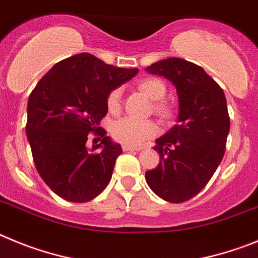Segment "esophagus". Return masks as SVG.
Instances as JSON below:
<instances>
[{"label": "esophagus", "mask_w": 258, "mask_h": 258, "mask_svg": "<svg viewBox=\"0 0 258 258\" xmlns=\"http://www.w3.org/2000/svg\"><path fill=\"white\" fill-rule=\"evenodd\" d=\"M123 152H132V150H140V146H132V145H122Z\"/></svg>", "instance_id": "34e87169"}]
</instances>
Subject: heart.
I'll return each mask as SVG.
<instances>
[{"mask_svg":"<svg viewBox=\"0 0 258 258\" xmlns=\"http://www.w3.org/2000/svg\"><path fill=\"white\" fill-rule=\"evenodd\" d=\"M139 90L150 100L155 101L153 109L154 113L161 118L171 117V108L167 104L162 103V100L166 95V86L158 78H145L139 83ZM120 96L122 91L119 89H115L110 92L108 97V109L110 112H115L119 109ZM157 134V126L152 120L148 119H136L132 117H124L115 120L112 126L113 138L124 145H139L146 139L153 138Z\"/></svg>","mask_w":258,"mask_h":258,"instance_id":"heart-1","label":"heart"}]
</instances>
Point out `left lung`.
I'll return each mask as SVG.
<instances>
[{
    "mask_svg": "<svg viewBox=\"0 0 258 258\" xmlns=\"http://www.w3.org/2000/svg\"><path fill=\"white\" fill-rule=\"evenodd\" d=\"M167 78L178 96L177 124L157 139L161 162L146 171L145 180L159 198L182 203L196 197L219 164L230 130L224 91L203 68L180 57H168L146 68Z\"/></svg>",
    "mask_w": 258,
    "mask_h": 258,
    "instance_id": "1",
    "label": "left lung"
}]
</instances>
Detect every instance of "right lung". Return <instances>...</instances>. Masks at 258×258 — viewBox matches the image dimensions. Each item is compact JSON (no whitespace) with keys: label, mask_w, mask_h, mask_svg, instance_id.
I'll list each match as a JSON object with an SVG mask.
<instances>
[{"label":"right lung","mask_w":258,"mask_h":258,"mask_svg":"<svg viewBox=\"0 0 258 258\" xmlns=\"http://www.w3.org/2000/svg\"><path fill=\"white\" fill-rule=\"evenodd\" d=\"M138 72L82 52L56 62L32 91L25 132L33 161L46 185L62 199L89 202L109 184L122 148L106 136L100 120L108 113L109 94ZM90 132L102 139L91 151ZM99 147L102 152L95 153Z\"/></svg>","instance_id":"right-lung-1"}]
</instances>
